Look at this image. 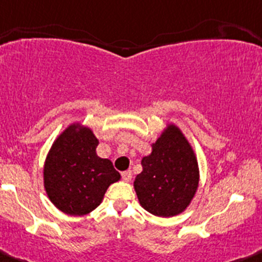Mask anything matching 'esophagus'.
<instances>
[{"label": "esophagus", "mask_w": 262, "mask_h": 262, "mask_svg": "<svg viewBox=\"0 0 262 262\" xmlns=\"http://www.w3.org/2000/svg\"><path fill=\"white\" fill-rule=\"evenodd\" d=\"M121 175H122V179L125 180V182H130L131 178H132V172L130 170L122 171V172H121Z\"/></svg>", "instance_id": "1"}]
</instances>
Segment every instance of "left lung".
<instances>
[{"label": "left lung", "instance_id": "left-lung-1", "mask_svg": "<svg viewBox=\"0 0 262 262\" xmlns=\"http://www.w3.org/2000/svg\"><path fill=\"white\" fill-rule=\"evenodd\" d=\"M151 146L150 155L141 160L135 190L142 208L151 214L172 217L185 211L198 189V161L175 125H168Z\"/></svg>", "mask_w": 262, "mask_h": 262}]
</instances>
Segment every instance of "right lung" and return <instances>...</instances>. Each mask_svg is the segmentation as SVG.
Wrapping results in <instances>:
<instances>
[{"mask_svg":"<svg viewBox=\"0 0 262 262\" xmlns=\"http://www.w3.org/2000/svg\"><path fill=\"white\" fill-rule=\"evenodd\" d=\"M91 128L73 123L54 141L44 165V187L63 213L84 215L101 204L107 188L121 179L111 160L97 155Z\"/></svg>","mask_w":262,"mask_h":262,"instance_id":"add662e5","label":"right lung"}]
</instances>
